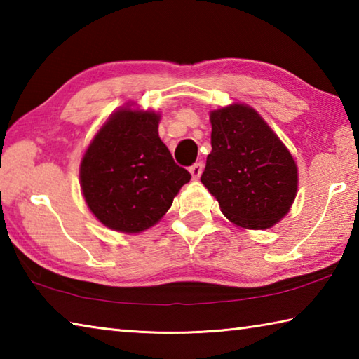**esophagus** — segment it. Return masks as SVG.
Masks as SVG:
<instances>
[{
	"mask_svg": "<svg viewBox=\"0 0 359 359\" xmlns=\"http://www.w3.org/2000/svg\"><path fill=\"white\" fill-rule=\"evenodd\" d=\"M203 169H204V165H203V163H194V165L190 168V174H191V177H193L194 180H198L199 177H201Z\"/></svg>",
	"mask_w": 359,
	"mask_h": 359,
	"instance_id": "1",
	"label": "esophagus"
}]
</instances>
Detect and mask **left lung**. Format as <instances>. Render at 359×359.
Returning a JSON list of instances; mask_svg holds the SVG:
<instances>
[{
  "label": "left lung",
  "instance_id": "left-lung-1",
  "mask_svg": "<svg viewBox=\"0 0 359 359\" xmlns=\"http://www.w3.org/2000/svg\"><path fill=\"white\" fill-rule=\"evenodd\" d=\"M212 151L201 175L223 215L242 229H269L297 194V165L266 120L244 102L210 111Z\"/></svg>",
  "mask_w": 359,
  "mask_h": 359
}]
</instances>
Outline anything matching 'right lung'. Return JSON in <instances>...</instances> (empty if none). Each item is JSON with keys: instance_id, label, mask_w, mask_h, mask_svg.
<instances>
[{"instance_id": "right-lung-1", "label": "right lung", "mask_w": 359, "mask_h": 359, "mask_svg": "<svg viewBox=\"0 0 359 359\" xmlns=\"http://www.w3.org/2000/svg\"><path fill=\"white\" fill-rule=\"evenodd\" d=\"M161 115L126 102L96 131L81 160L82 196L96 220L139 234L161 220L191 179L158 136Z\"/></svg>"}]
</instances>
